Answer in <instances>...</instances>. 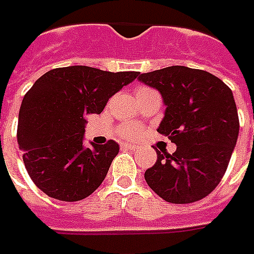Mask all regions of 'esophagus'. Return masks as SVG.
Segmentation results:
<instances>
[{
  "mask_svg": "<svg viewBox=\"0 0 254 254\" xmlns=\"http://www.w3.org/2000/svg\"><path fill=\"white\" fill-rule=\"evenodd\" d=\"M122 146L123 147H127V149H130V150H135L136 145H132V143H122Z\"/></svg>",
  "mask_w": 254,
  "mask_h": 254,
  "instance_id": "obj_1",
  "label": "esophagus"
}]
</instances>
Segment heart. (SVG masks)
<instances>
[{"mask_svg": "<svg viewBox=\"0 0 254 254\" xmlns=\"http://www.w3.org/2000/svg\"><path fill=\"white\" fill-rule=\"evenodd\" d=\"M154 91L150 87H145V86H141V87H138L135 90V97H141L142 94H147V93H152ZM119 135L122 136V138H128V139H134V138H138V136L141 135V130L134 126V124H123L120 128H119Z\"/></svg>", "mask_w": 254, "mask_h": 254, "instance_id": "b5f03b06", "label": "heart"}]
</instances>
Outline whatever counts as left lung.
<instances>
[{"label": "left lung", "instance_id": "8db88e82", "mask_svg": "<svg viewBox=\"0 0 254 254\" xmlns=\"http://www.w3.org/2000/svg\"><path fill=\"white\" fill-rule=\"evenodd\" d=\"M139 80L163 95L167 109L157 131L176 145L172 154L156 149L145 181L171 204L205 198L226 174L238 138L233 91L215 75L183 65L141 73Z\"/></svg>", "mask_w": 254, "mask_h": 254}]
</instances>
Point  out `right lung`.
I'll use <instances>...</instances> for the list:
<instances>
[{"label": "right lung", "mask_w": 254, "mask_h": 254, "mask_svg": "<svg viewBox=\"0 0 254 254\" xmlns=\"http://www.w3.org/2000/svg\"><path fill=\"white\" fill-rule=\"evenodd\" d=\"M138 75L72 65L55 68L32 84L19 111L17 143L38 189L73 202L100 188L119 145L109 139L84 149V116L101 113L108 100Z\"/></svg>", "instance_id": "right-lung-1"}]
</instances>
